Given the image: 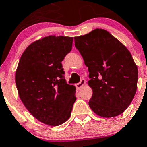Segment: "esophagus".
<instances>
[{
  "instance_id": "1",
  "label": "esophagus",
  "mask_w": 147,
  "mask_h": 147,
  "mask_svg": "<svg viewBox=\"0 0 147 147\" xmlns=\"http://www.w3.org/2000/svg\"><path fill=\"white\" fill-rule=\"evenodd\" d=\"M86 84V81H85V79L82 78L81 80V81L79 83H78V84H75V86H76V89H80L81 87H82L83 86H84V84Z\"/></svg>"
}]
</instances>
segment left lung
Returning <instances> with one entry per match:
<instances>
[{"label": "left lung", "mask_w": 147, "mask_h": 147, "mask_svg": "<svg viewBox=\"0 0 147 147\" xmlns=\"http://www.w3.org/2000/svg\"><path fill=\"white\" fill-rule=\"evenodd\" d=\"M74 38L89 72L88 84L92 89L89 107L104 118L123 113L137 90L138 72L130 52L102 29Z\"/></svg>", "instance_id": "1"}]
</instances>
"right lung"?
Wrapping results in <instances>:
<instances>
[{"label":"right lung","instance_id":"1","mask_svg":"<svg viewBox=\"0 0 147 147\" xmlns=\"http://www.w3.org/2000/svg\"><path fill=\"white\" fill-rule=\"evenodd\" d=\"M72 37L49 35L23 52L15 84L23 104L36 119L55 127L71 116L75 86L66 84L62 61L72 47Z\"/></svg>","mask_w":147,"mask_h":147}]
</instances>
